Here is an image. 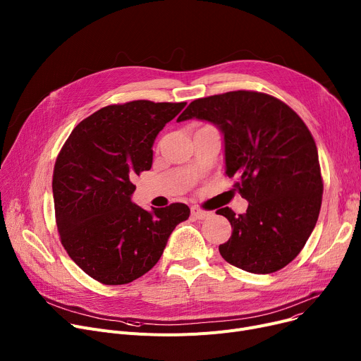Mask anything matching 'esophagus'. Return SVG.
<instances>
[{"label":"esophagus","instance_id":"1","mask_svg":"<svg viewBox=\"0 0 361 361\" xmlns=\"http://www.w3.org/2000/svg\"><path fill=\"white\" fill-rule=\"evenodd\" d=\"M214 214L211 211H204V209H200V207L197 206H193L192 207V216L196 218V219H206V218H211Z\"/></svg>","mask_w":361,"mask_h":361}]
</instances>
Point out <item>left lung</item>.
<instances>
[{
  "label": "left lung",
  "mask_w": 361,
  "mask_h": 361,
  "mask_svg": "<svg viewBox=\"0 0 361 361\" xmlns=\"http://www.w3.org/2000/svg\"><path fill=\"white\" fill-rule=\"evenodd\" d=\"M190 118L219 127L225 142V176L249 202L245 214L230 207L233 226L221 256L252 274H272L305 247L319 218L324 180L310 130L287 104L268 93L234 90L200 98L177 121Z\"/></svg>",
  "instance_id": "8db88e82"
}]
</instances>
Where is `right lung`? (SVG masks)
<instances>
[{"instance_id": "obj_1", "label": "right lung", "mask_w": 361, "mask_h": 361, "mask_svg": "<svg viewBox=\"0 0 361 361\" xmlns=\"http://www.w3.org/2000/svg\"><path fill=\"white\" fill-rule=\"evenodd\" d=\"M184 106L143 99L104 106L74 127L56 157L52 193L61 244L105 286L149 272L190 215L184 203L147 212L131 202L133 180L150 169L158 133Z\"/></svg>"}]
</instances>
